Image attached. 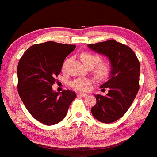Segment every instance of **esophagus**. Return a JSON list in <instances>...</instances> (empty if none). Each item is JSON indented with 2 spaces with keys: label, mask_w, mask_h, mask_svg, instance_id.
Instances as JSON below:
<instances>
[{
  "label": "esophagus",
  "mask_w": 157,
  "mask_h": 157,
  "mask_svg": "<svg viewBox=\"0 0 157 157\" xmlns=\"http://www.w3.org/2000/svg\"><path fill=\"white\" fill-rule=\"evenodd\" d=\"M79 97H86L88 96V94H83V93H79L78 94Z\"/></svg>",
  "instance_id": "obj_1"
}]
</instances>
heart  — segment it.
I'll return each instance as SVG.
<instances>
[{
    "mask_svg": "<svg viewBox=\"0 0 157 157\" xmlns=\"http://www.w3.org/2000/svg\"><path fill=\"white\" fill-rule=\"evenodd\" d=\"M80 60L86 67L93 66V73L94 76L99 80H104L109 76L111 71V65L109 61H100L101 57L100 55H95L91 52H83L80 54ZM66 66V61L63 65V69H65ZM91 83L89 78H78L71 82L70 86L73 89L80 91H86L89 89V86Z\"/></svg>",
    "mask_w": 157,
    "mask_h": 157,
    "instance_id": "1",
    "label": "heart"
}]
</instances>
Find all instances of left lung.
I'll return each instance as SVG.
<instances>
[{
    "mask_svg": "<svg viewBox=\"0 0 157 157\" xmlns=\"http://www.w3.org/2000/svg\"><path fill=\"white\" fill-rule=\"evenodd\" d=\"M97 53L105 55L111 65L109 80L100 88L109 89L106 96L95 95L97 103L91 113L97 120L111 123L127 112L140 89V65L136 55L129 46L109 40L89 44Z\"/></svg>",
    "mask_w": 157,
    "mask_h": 157,
    "instance_id": "1",
    "label": "left lung"
}]
</instances>
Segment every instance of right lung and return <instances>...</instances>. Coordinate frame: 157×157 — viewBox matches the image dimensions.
<instances>
[{"label":"right lung","mask_w":157,"mask_h":157,"mask_svg":"<svg viewBox=\"0 0 157 157\" xmlns=\"http://www.w3.org/2000/svg\"><path fill=\"white\" fill-rule=\"evenodd\" d=\"M76 48L75 45L54 41L32 46L17 65V91L26 109L35 120L46 125L60 122L66 117L76 93L52 90L64 60Z\"/></svg>","instance_id":"obj_1"}]
</instances>
